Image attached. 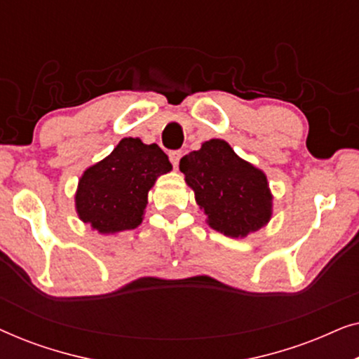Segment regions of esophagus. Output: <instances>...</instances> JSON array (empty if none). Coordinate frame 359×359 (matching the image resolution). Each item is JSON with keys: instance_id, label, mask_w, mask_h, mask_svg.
I'll return each instance as SVG.
<instances>
[{"instance_id": "obj_1", "label": "esophagus", "mask_w": 359, "mask_h": 359, "mask_svg": "<svg viewBox=\"0 0 359 359\" xmlns=\"http://www.w3.org/2000/svg\"><path fill=\"white\" fill-rule=\"evenodd\" d=\"M168 156H170V161H171V163H173V166H178L180 158H181V151L180 150H173V151H170Z\"/></svg>"}]
</instances>
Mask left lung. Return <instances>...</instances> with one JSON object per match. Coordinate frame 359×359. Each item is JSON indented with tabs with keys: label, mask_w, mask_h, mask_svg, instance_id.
<instances>
[{
	"label": "left lung",
	"mask_w": 359,
	"mask_h": 359,
	"mask_svg": "<svg viewBox=\"0 0 359 359\" xmlns=\"http://www.w3.org/2000/svg\"><path fill=\"white\" fill-rule=\"evenodd\" d=\"M186 183L208 214L209 225L229 237H245L271 217L266 176L238 158L225 140L205 142L180 160Z\"/></svg>",
	"instance_id": "obj_1"
}]
</instances>
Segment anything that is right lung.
Returning a JSON list of instances; mask_svg holds the SVG:
<instances>
[{"label":"right lung","instance_id":"right-lung-1","mask_svg":"<svg viewBox=\"0 0 359 359\" xmlns=\"http://www.w3.org/2000/svg\"><path fill=\"white\" fill-rule=\"evenodd\" d=\"M171 163L156 144L122 139L114 151L85 171L78 184L76 210L83 222L101 233L135 229L142 222L147 194Z\"/></svg>","mask_w":359,"mask_h":359}]
</instances>
